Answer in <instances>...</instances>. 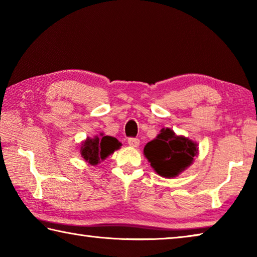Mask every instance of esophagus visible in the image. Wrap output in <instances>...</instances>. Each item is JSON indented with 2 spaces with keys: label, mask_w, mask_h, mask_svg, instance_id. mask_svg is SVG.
<instances>
[{
  "label": "esophagus",
  "mask_w": 257,
  "mask_h": 257,
  "mask_svg": "<svg viewBox=\"0 0 257 257\" xmlns=\"http://www.w3.org/2000/svg\"><path fill=\"white\" fill-rule=\"evenodd\" d=\"M139 139L138 138H135V137H130L128 138V144L132 146V147H137L139 145Z\"/></svg>",
  "instance_id": "1"
}]
</instances>
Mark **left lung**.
<instances>
[{
	"label": "left lung",
	"mask_w": 257,
	"mask_h": 257,
	"mask_svg": "<svg viewBox=\"0 0 257 257\" xmlns=\"http://www.w3.org/2000/svg\"><path fill=\"white\" fill-rule=\"evenodd\" d=\"M144 154L160 176L173 178L193 162L197 155V145L167 128L161 130L154 141L147 143Z\"/></svg>",
	"instance_id": "1"
}]
</instances>
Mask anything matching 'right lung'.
I'll return each instance as SVG.
<instances>
[{
	"mask_svg": "<svg viewBox=\"0 0 257 257\" xmlns=\"http://www.w3.org/2000/svg\"><path fill=\"white\" fill-rule=\"evenodd\" d=\"M120 146L121 143L116 138L101 135V137L87 138L81 144L80 153L85 161L92 165H96L115 150H118Z\"/></svg>",
	"mask_w": 257,
	"mask_h": 257,
	"instance_id": "1",
	"label": "right lung"
}]
</instances>
